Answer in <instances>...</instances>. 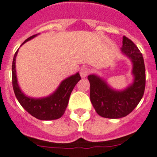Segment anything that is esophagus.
Returning a JSON list of instances; mask_svg holds the SVG:
<instances>
[{"label":"esophagus","instance_id":"esophagus-1","mask_svg":"<svg viewBox=\"0 0 157 157\" xmlns=\"http://www.w3.org/2000/svg\"><path fill=\"white\" fill-rule=\"evenodd\" d=\"M90 71L89 68H87L86 67H82L81 68V70H80V75H81L82 78H85L90 74Z\"/></svg>","mask_w":157,"mask_h":157}]
</instances>
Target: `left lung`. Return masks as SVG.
<instances>
[{
	"label": "left lung",
	"instance_id": "1",
	"mask_svg": "<svg viewBox=\"0 0 157 157\" xmlns=\"http://www.w3.org/2000/svg\"><path fill=\"white\" fill-rule=\"evenodd\" d=\"M121 52L132 63L133 82L128 87L119 90L113 89L107 81L97 75H90V99L94 110L102 117L120 119L136 108L144 93L145 67L144 58L132 40L123 37Z\"/></svg>",
	"mask_w": 157,
	"mask_h": 157
}]
</instances>
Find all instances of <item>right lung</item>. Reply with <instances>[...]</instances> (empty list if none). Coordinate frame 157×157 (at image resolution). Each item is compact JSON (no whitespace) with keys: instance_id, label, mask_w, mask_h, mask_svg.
<instances>
[{"instance_id":"1","label":"right lung","mask_w":157,"mask_h":157,"mask_svg":"<svg viewBox=\"0 0 157 157\" xmlns=\"http://www.w3.org/2000/svg\"><path fill=\"white\" fill-rule=\"evenodd\" d=\"M36 36H37V34L33 35L27 38L21 44V46L26 41L33 39ZM17 53L18 50L14 54L12 65V82L18 102L27 112L38 120H54L62 117L67 109L70 95L74 87L81 79L79 73L78 72L75 75L63 80L55 91L48 96L42 98H32L27 96L22 92L18 85L16 71V58Z\"/></svg>"}]
</instances>
